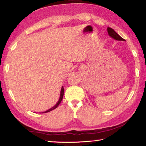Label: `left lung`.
<instances>
[{"label":"left lung","mask_w":146,"mask_h":146,"mask_svg":"<svg viewBox=\"0 0 146 146\" xmlns=\"http://www.w3.org/2000/svg\"><path fill=\"white\" fill-rule=\"evenodd\" d=\"M107 31H108V35H109L110 37H112L113 39H115V40L123 41H125V39L122 38L121 37L119 36L117 33H115V31L113 30V29L110 28V27H108L107 28Z\"/></svg>","instance_id":"1"}]
</instances>
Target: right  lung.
Segmentation results:
<instances>
[{"instance_id":"right-lung-1","label":"right lung","mask_w":146,"mask_h":146,"mask_svg":"<svg viewBox=\"0 0 146 146\" xmlns=\"http://www.w3.org/2000/svg\"><path fill=\"white\" fill-rule=\"evenodd\" d=\"M64 87H63V86H62V88H61V91H60V98H59V101H58V102L56 103V104H55V106H54V107H52L51 108H50L49 110H48L45 111V112H42V113H46V112H50V111H52V110H54L55 108H56L58 107V106H59V105L60 104V103L61 102V101H62V100L63 96H64Z\"/></svg>"}]
</instances>
